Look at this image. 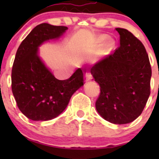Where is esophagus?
Wrapping results in <instances>:
<instances>
[{"label": "esophagus", "mask_w": 159, "mask_h": 159, "mask_svg": "<svg viewBox=\"0 0 159 159\" xmlns=\"http://www.w3.org/2000/svg\"><path fill=\"white\" fill-rule=\"evenodd\" d=\"M85 78H86V81H91V80L92 79V75H91L90 72H88V73H86L85 75Z\"/></svg>", "instance_id": "34e87169"}]
</instances>
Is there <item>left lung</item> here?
Here are the masks:
<instances>
[{"instance_id":"obj_1","label":"left lung","mask_w":159,"mask_h":159,"mask_svg":"<svg viewBox=\"0 0 159 159\" xmlns=\"http://www.w3.org/2000/svg\"><path fill=\"white\" fill-rule=\"evenodd\" d=\"M120 46L91 68L100 86L99 115L113 124H128L142 114L150 95L152 68L145 46L132 33L115 28Z\"/></svg>"}]
</instances>
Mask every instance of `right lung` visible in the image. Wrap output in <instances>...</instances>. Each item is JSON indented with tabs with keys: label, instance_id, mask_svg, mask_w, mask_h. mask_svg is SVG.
Returning a JSON list of instances; mask_svg holds the SVG:
<instances>
[{
	"label": "right lung",
	"instance_id": "obj_1",
	"mask_svg": "<svg viewBox=\"0 0 159 159\" xmlns=\"http://www.w3.org/2000/svg\"><path fill=\"white\" fill-rule=\"evenodd\" d=\"M68 29L43 23L35 27L19 46L11 70V89L20 111L33 121H48L68 106L72 94L84 84V71L78 68L66 80H58L38 56V47L58 38Z\"/></svg>",
	"mask_w": 159,
	"mask_h": 159
}]
</instances>
